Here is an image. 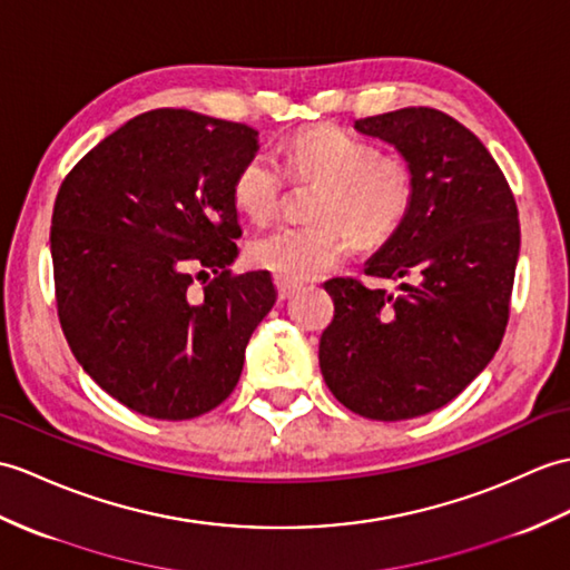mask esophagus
Segmentation results:
<instances>
[{"label":"esophagus","instance_id":"1","mask_svg":"<svg viewBox=\"0 0 570 570\" xmlns=\"http://www.w3.org/2000/svg\"><path fill=\"white\" fill-rule=\"evenodd\" d=\"M274 284H276V294H279L282 301L291 298L296 294V291L303 286L301 282H291V279H284V276H274Z\"/></svg>","mask_w":570,"mask_h":570}]
</instances>
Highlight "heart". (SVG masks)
<instances>
[{
	"instance_id": "b5f03b06",
	"label": "heart",
	"mask_w": 570,
	"mask_h": 570,
	"mask_svg": "<svg viewBox=\"0 0 570 570\" xmlns=\"http://www.w3.org/2000/svg\"><path fill=\"white\" fill-rule=\"evenodd\" d=\"M284 167L267 153L247 155L233 177V202L257 223L279 214L288 177L321 179L313 202L317 220L276 225L247 245L259 269L298 282L347 259L354 235L381 245L401 228L415 198L413 167L401 155L381 153L374 142L337 126H311L284 142Z\"/></svg>"
}]
</instances>
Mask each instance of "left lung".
Returning <instances> with one entry per match:
<instances>
[{
	"instance_id": "1",
	"label": "left lung",
	"mask_w": 570,
	"mask_h": 570,
	"mask_svg": "<svg viewBox=\"0 0 570 570\" xmlns=\"http://www.w3.org/2000/svg\"><path fill=\"white\" fill-rule=\"evenodd\" d=\"M413 167L410 214L364 269L401 291L337 276L321 372L335 399L368 420H410L454 401L493 360L510 321L520 255L518 204L466 126L430 106L356 118Z\"/></svg>"
}]
</instances>
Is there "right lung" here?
Segmentation results:
<instances>
[{
    "instance_id": "1",
    "label": "right lung",
    "mask_w": 570,
    "mask_h": 570,
    "mask_svg": "<svg viewBox=\"0 0 570 570\" xmlns=\"http://www.w3.org/2000/svg\"><path fill=\"white\" fill-rule=\"evenodd\" d=\"M257 130L153 109L79 160L52 206L50 253L65 340L99 386L140 415L191 420L220 405L276 301L269 272L235 274L233 177Z\"/></svg>"
}]
</instances>
